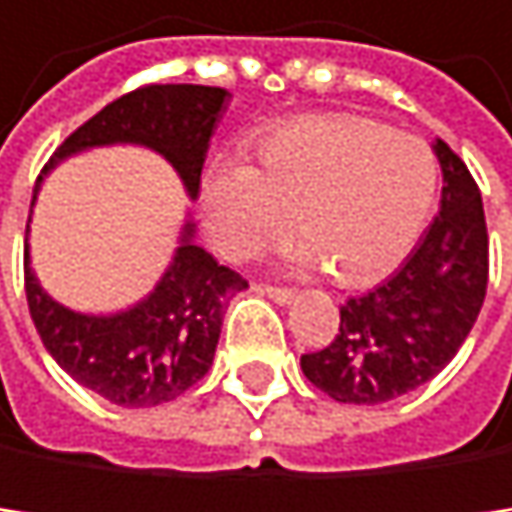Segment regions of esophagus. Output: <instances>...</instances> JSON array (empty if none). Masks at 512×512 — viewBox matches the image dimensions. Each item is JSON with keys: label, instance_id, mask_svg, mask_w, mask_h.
Here are the masks:
<instances>
[{"label": "esophagus", "instance_id": "obj_1", "mask_svg": "<svg viewBox=\"0 0 512 512\" xmlns=\"http://www.w3.org/2000/svg\"><path fill=\"white\" fill-rule=\"evenodd\" d=\"M258 291L267 294V298L276 301V304H291V301H294V291H291V288H282V285H267V282H264V285H258Z\"/></svg>", "mask_w": 512, "mask_h": 512}]
</instances>
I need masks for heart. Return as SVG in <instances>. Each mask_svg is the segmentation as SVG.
I'll return each instance as SVG.
<instances>
[{
    "label": "heart",
    "mask_w": 512,
    "mask_h": 512,
    "mask_svg": "<svg viewBox=\"0 0 512 512\" xmlns=\"http://www.w3.org/2000/svg\"><path fill=\"white\" fill-rule=\"evenodd\" d=\"M258 168L221 162L205 181V230L227 258L276 242L298 211L291 258L341 285L387 276L424 230L436 165L424 141L359 116H298L264 134Z\"/></svg>",
    "instance_id": "heart-1"
}]
</instances>
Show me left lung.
I'll list each match as a JSON object with an SVG mask.
<instances>
[{
	"label": "left lung",
	"instance_id": "obj_1",
	"mask_svg": "<svg viewBox=\"0 0 512 512\" xmlns=\"http://www.w3.org/2000/svg\"><path fill=\"white\" fill-rule=\"evenodd\" d=\"M433 150L442 165L439 218L384 285L341 307L334 341L301 356L307 381L338 402L378 405L418 390L455 359L482 310L488 285L482 196L455 150L445 141Z\"/></svg>",
	"mask_w": 512,
	"mask_h": 512
}]
</instances>
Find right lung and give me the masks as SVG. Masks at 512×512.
Returning <instances> with one entry per match:
<instances>
[{"label": "right lung", "mask_w": 512, "mask_h": 512, "mask_svg": "<svg viewBox=\"0 0 512 512\" xmlns=\"http://www.w3.org/2000/svg\"><path fill=\"white\" fill-rule=\"evenodd\" d=\"M227 97L224 88L211 85L134 88L57 147L36 190L45 174L73 153L107 144H141L165 156L181 174L190 199H196L208 141ZM24 288L45 350L73 381L116 405L147 408L178 399L205 378L224 313L233 294L248 288V282L199 248L187 221L165 276L141 304L122 313L85 316L48 298L30 267V242H24Z\"/></svg>", "instance_id": "add662e5"}]
</instances>
